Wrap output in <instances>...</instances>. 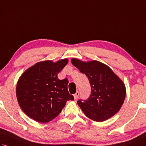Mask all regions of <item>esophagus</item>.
<instances>
[{"mask_svg": "<svg viewBox=\"0 0 146 146\" xmlns=\"http://www.w3.org/2000/svg\"><path fill=\"white\" fill-rule=\"evenodd\" d=\"M78 96H79V92L78 91H77V92L75 93L74 95V98L75 100H76V99L78 98Z\"/></svg>", "mask_w": 146, "mask_h": 146, "instance_id": "34e87169", "label": "esophagus"}]
</instances>
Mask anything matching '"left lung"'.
I'll use <instances>...</instances> for the list:
<instances>
[{
	"instance_id": "left-lung-1",
	"label": "left lung",
	"mask_w": 146,
	"mask_h": 146,
	"mask_svg": "<svg viewBox=\"0 0 146 146\" xmlns=\"http://www.w3.org/2000/svg\"><path fill=\"white\" fill-rule=\"evenodd\" d=\"M71 62L86 74L91 87L87 100L77 104L90 119L103 122L120 110L125 101L126 87L123 80L107 65L96 60L82 62L73 58Z\"/></svg>"
}]
</instances>
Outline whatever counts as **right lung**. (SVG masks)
I'll return each instance as SVG.
<instances>
[{
  "label": "right lung",
  "instance_id": "right-lung-1",
  "mask_svg": "<svg viewBox=\"0 0 146 146\" xmlns=\"http://www.w3.org/2000/svg\"><path fill=\"white\" fill-rule=\"evenodd\" d=\"M68 63V59L38 62L19 77L16 87L18 104L32 119L48 123L58 116L67 101L74 100L68 93L67 79L57 78Z\"/></svg>",
  "mask_w": 146,
  "mask_h": 146
}]
</instances>
